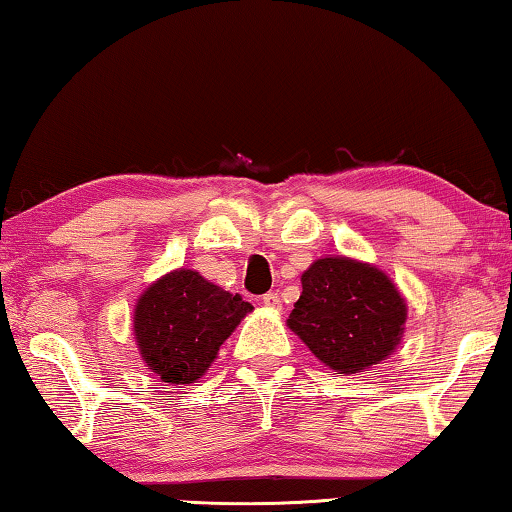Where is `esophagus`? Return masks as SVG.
Returning <instances> with one entry per match:
<instances>
[{
    "label": "esophagus",
    "instance_id": "34e87169",
    "mask_svg": "<svg viewBox=\"0 0 512 512\" xmlns=\"http://www.w3.org/2000/svg\"><path fill=\"white\" fill-rule=\"evenodd\" d=\"M262 303H264L266 307H269V310H275V312H278L280 307H282V300H280L278 294H275V291H269V294H264Z\"/></svg>",
    "mask_w": 512,
    "mask_h": 512
}]
</instances>
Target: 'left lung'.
I'll return each mask as SVG.
<instances>
[{
	"instance_id": "left-lung-1",
	"label": "left lung",
	"mask_w": 512,
	"mask_h": 512,
	"mask_svg": "<svg viewBox=\"0 0 512 512\" xmlns=\"http://www.w3.org/2000/svg\"><path fill=\"white\" fill-rule=\"evenodd\" d=\"M300 285L287 326L328 369L358 376L401 344L408 303L378 266L328 255L314 259Z\"/></svg>"
}]
</instances>
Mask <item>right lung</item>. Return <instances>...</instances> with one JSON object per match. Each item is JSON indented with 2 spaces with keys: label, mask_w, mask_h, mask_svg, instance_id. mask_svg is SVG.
Here are the masks:
<instances>
[{
  "label": "right lung",
  "mask_w": 512,
  "mask_h": 512,
  "mask_svg": "<svg viewBox=\"0 0 512 512\" xmlns=\"http://www.w3.org/2000/svg\"><path fill=\"white\" fill-rule=\"evenodd\" d=\"M255 307L193 269H175L145 287L134 305V339L145 367L168 385L196 383L243 316Z\"/></svg>",
  "instance_id": "1"
}]
</instances>
